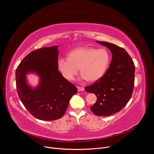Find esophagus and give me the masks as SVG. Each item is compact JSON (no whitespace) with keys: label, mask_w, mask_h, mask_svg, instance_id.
<instances>
[{"label":"esophagus","mask_w":154,"mask_h":154,"mask_svg":"<svg viewBox=\"0 0 154 154\" xmlns=\"http://www.w3.org/2000/svg\"><path fill=\"white\" fill-rule=\"evenodd\" d=\"M77 88H78V91H79V92L82 91H83V90H84V88H83V87L78 86V87H77Z\"/></svg>","instance_id":"34e87169"}]
</instances>
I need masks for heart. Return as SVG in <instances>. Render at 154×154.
Here are the masks:
<instances>
[{"mask_svg":"<svg viewBox=\"0 0 154 154\" xmlns=\"http://www.w3.org/2000/svg\"><path fill=\"white\" fill-rule=\"evenodd\" d=\"M68 58L57 61V68L61 75L68 81L75 79L79 71L80 79L95 82L106 73L111 60L109 52L105 49L80 47L68 52Z\"/></svg>","mask_w":154,"mask_h":154,"instance_id":"b5f03b06","label":"heart"}]
</instances>
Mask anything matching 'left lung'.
Wrapping results in <instances>:
<instances>
[{"label": "left lung", "mask_w": 154, "mask_h": 154, "mask_svg": "<svg viewBox=\"0 0 154 154\" xmlns=\"http://www.w3.org/2000/svg\"><path fill=\"white\" fill-rule=\"evenodd\" d=\"M96 42L109 49L112 59L104 75L85 90L97 96L96 102L90 108L92 112L97 116H107L119 112L130 99L135 68L132 59L123 48L107 42Z\"/></svg>", "instance_id": "1"}]
</instances>
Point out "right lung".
<instances>
[{
  "instance_id": "obj_1",
  "label": "right lung",
  "mask_w": 154,
  "mask_h": 154,
  "mask_svg": "<svg viewBox=\"0 0 154 154\" xmlns=\"http://www.w3.org/2000/svg\"><path fill=\"white\" fill-rule=\"evenodd\" d=\"M58 46L42 48L27 55L16 70V83L20 100L29 113L42 121L61 118L77 88L66 80L57 68ZM35 73L39 83L33 88L26 75Z\"/></svg>"
}]
</instances>
